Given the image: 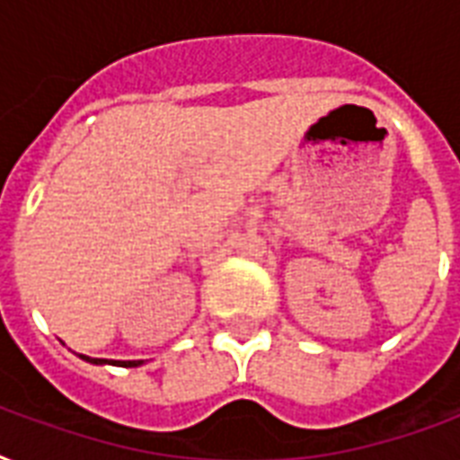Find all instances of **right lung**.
I'll use <instances>...</instances> for the list:
<instances>
[{
    "label": "right lung",
    "mask_w": 460,
    "mask_h": 460,
    "mask_svg": "<svg viewBox=\"0 0 460 460\" xmlns=\"http://www.w3.org/2000/svg\"><path fill=\"white\" fill-rule=\"evenodd\" d=\"M78 358H83L85 363H93V365H117V367H138V365L146 363V360H107V358H90V356H81V353H78Z\"/></svg>",
    "instance_id": "obj_1"
}]
</instances>
